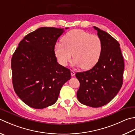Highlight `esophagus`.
<instances>
[{
  "label": "esophagus",
  "mask_w": 135,
  "mask_h": 135,
  "mask_svg": "<svg viewBox=\"0 0 135 135\" xmlns=\"http://www.w3.org/2000/svg\"><path fill=\"white\" fill-rule=\"evenodd\" d=\"M71 76H74L75 73V71L74 70H71Z\"/></svg>",
  "instance_id": "34e87169"
}]
</instances>
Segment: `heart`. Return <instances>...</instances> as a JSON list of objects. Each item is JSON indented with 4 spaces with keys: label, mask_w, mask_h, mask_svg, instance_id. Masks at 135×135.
<instances>
[{
    "label": "heart",
    "mask_w": 135,
    "mask_h": 135,
    "mask_svg": "<svg viewBox=\"0 0 135 135\" xmlns=\"http://www.w3.org/2000/svg\"><path fill=\"white\" fill-rule=\"evenodd\" d=\"M102 50V40L98 36L78 29L68 32L62 43H57L54 46L55 55L60 64L67 66L73 56V65L81 66L84 70L89 69L97 64Z\"/></svg>",
    "instance_id": "1"
}]
</instances>
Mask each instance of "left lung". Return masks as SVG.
I'll list each match as a JSON object with an SVG mask.
<instances>
[{
    "label": "left lung",
    "mask_w": 135,
    "mask_h": 135,
    "mask_svg": "<svg viewBox=\"0 0 135 135\" xmlns=\"http://www.w3.org/2000/svg\"><path fill=\"white\" fill-rule=\"evenodd\" d=\"M94 28L102 40V53L91 70L75 74L80 83L76 97L81 104L98 108L109 103L119 91L125 65L119 43L106 31Z\"/></svg>",
    "instance_id": "obj_1"
}]
</instances>
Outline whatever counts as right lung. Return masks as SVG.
<instances>
[{
  "mask_svg": "<svg viewBox=\"0 0 135 135\" xmlns=\"http://www.w3.org/2000/svg\"><path fill=\"white\" fill-rule=\"evenodd\" d=\"M64 31L55 27L37 29L23 38L13 54V88L31 108L43 109L55 104L62 86L71 78L70 70L57 62L54 52Z\"/></svg>",
  "mask_w": 135,
  "mask_h": 135,
  "instance_id": "right-lung-1",
  "label": "right lung"
}]
</instances>
